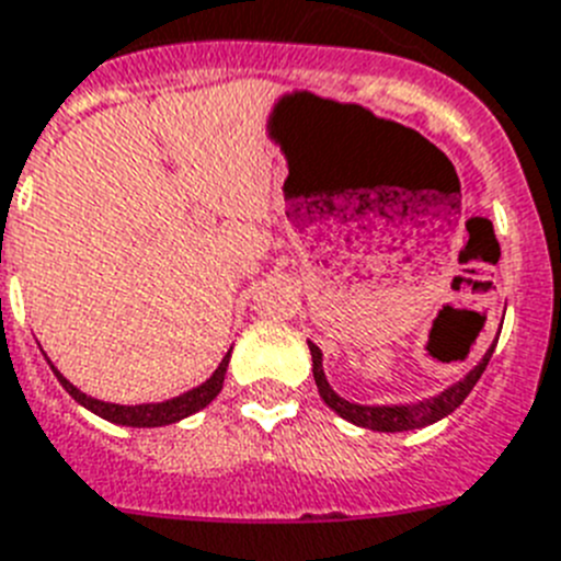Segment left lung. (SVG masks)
I'll return each mask as SVG.
<instances>
[{"label":"left lung","mask_w":561,"mask_h":561,"mask_svg":"<svg viewBox=\"0 0 561 561\" xmlns=\"http://www.w3.org/2000/svg\"><path fill=\"white\" fill-rule=\"evenodd\" d=\"M310 347V356H313V379H317V388H319V397L324 399V404L336 411L339 416L353 422V425L359 427H370V431H379V433H399V431H416V427H427L433 422H439L445 419L448 413H454L459 404L468 399V393L473 390V385L479 382V376L484 374L488 368V362H491V353L493 347L482 356L477 368L470 370L465 376L462 382L450 385L448 390H442L439 397L425 399V402H416V404H356V402H347L331 388V382L324 379V370H322V351H319L313 342H308Z\"/></svg>","instance_id":"8db88e82"}]
</instances>
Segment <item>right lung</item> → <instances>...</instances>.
Segmentation results:
<instances>
[{
  "label": "right lung",
  "instance_id": "obj_1",
  "mask_svg": "<svg viewBox=\"0 0 561 561\" xmlns=\"http://www.w3.org/2000/svg\"><path fill=\"white\" fill-rule=\"evenodd\" d=\"M230 351H233V347H230ZM230 351L225 353V359L219 362V368L214 370V376H210V379H205L199 388L187 390V393H182V397L168 399V402H148V404L102 402V399H93V397H88V393H82L77 385H70L68 379H65V376L54 368V365H50V368H54L56 379H59V385L68 390L70 397L77 399L82 408H88L91 413H96V416L113 422V425L162 427V425H173V422L191 416V413L202 411V408H208V404L219 397V390H222V385H225V370H228Z\"/></svg>",
  "mask_w": 561,
  "mask_h": 561
}]
</instances>
